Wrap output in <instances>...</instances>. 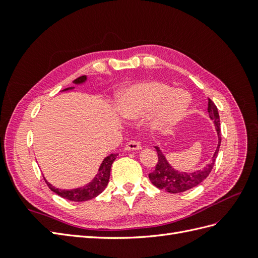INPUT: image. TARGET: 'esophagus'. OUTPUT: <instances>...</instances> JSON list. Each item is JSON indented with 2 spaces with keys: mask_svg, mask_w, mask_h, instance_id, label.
Segmentation results:
<instances>
[{
  "mask_svg": "<svg viewBox=\"0 0 258 258\" xmlns=\"http://www.w3.org/2000/svg\"><path fill=\"white\" fill-rule=\"evenodd\" d=\"M125 150L127 151V152L139 151V150H141V144L139 143V142H136V141H130L128 143L126 144Z\"/></svg>",
  "mask_w": 258,
  "mask_h": 258,
  "instance_id": "1",
  "label": "esophagus"
}]
</instances>
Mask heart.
<instances>
[{
    "mask_svg": "<svg viewBox=\"0 0 258 258\" xmlns=\"http://www.w3.org/2000/svg\"><path fill=\"white\" fill-rule=\"evenodd\" d=\"M190 98L183 90L158 81H145L134 84L118 98L117 109L122 117L138 119L156 111V125L167 128L184 117Z\"/></svg>",
    "mask_w": 258,
    "mask_h": 258,
    "instance_id": "1",
    "label": "heart"
}]
</instances>
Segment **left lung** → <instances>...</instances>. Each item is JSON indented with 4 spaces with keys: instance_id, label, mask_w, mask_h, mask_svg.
Instances as JSON below:
<instances>
[{
    "instance_id": "left-lung-1",
    "label": "left lung",
    "mask_w": 258,
    "mask_h": 258,
    "mask_svg": "<svg viewBox=\"0 0 258 258\" xmlns=\"http://www.w3.org/2000/svg\"><path fill=\"white\" fill-rule=\"evenodd\" d=\"M207 111H208V114H210V118L214 122V125H215V130H216L217 139H218L216 151L214 153L211 162L208 163L204 168L199 169V171H195L191 173L179 172L177 169H175L171 164L167 162L165 155L163 154V152L160 150V147L155 146L157 155H158V161L154 171L149 174V177L152 184L155 185L157 188L166 190L168 193H172V194L183 193V191L188 190L190 188L195 187V186H197L199 184H201L212 172L214 164H215V161H216L218 151H220L222 139H221V128H220L221 126L220 115H218L216 105L212 102V100H210V98H208Z\"/></svg>"
}]
</instances>
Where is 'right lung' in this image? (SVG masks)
<instances>
[{
	"label": "right lung",
	"instance_id": "right-lung-1",
	"mask_svg": "<svg viewBox=\"0 0 258 258\" xmlns=\"http://www.w3.org/2000/svg\"><path fill=\"white\" fill-rule=\"evenodd\" d=\"M87 80L86 75L80 76L76 80H74L73 83L75 85H80L85 83ZM74 89V87H68V89L63 90L64 91H70ZM117 154H111L108 155L107 157H105L103 160L100 168H98V172L95 175V177L93 178L89 184L84 185L83 187H79V188H73V189H59V188H55L52 184H50L45 179V182L47 184L48 187H50L51 190H53L54 193L59 195L61 197L65 200L72 201V202H85L94 199L97 195H100L102 191L105 189V187L107 186L108 179H109V174H111V167L112 164L116 158Z\"/></svg>",
	"mask_w": 258,
	"mask_h": 258
}]
</instances>
